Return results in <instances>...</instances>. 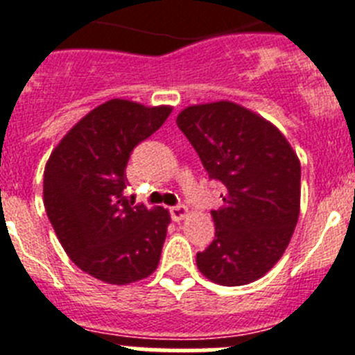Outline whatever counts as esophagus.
<instances>
[{
	"mask_svg": "<svg viewBox=\"0 0 355 355\" xmlns=\"http://www.w3.org/2000/svg\"><path fill=\"white\" fill-rule=\"evenodd\" d=\"M171 215H172V218H174L175 222H181V220H184L188 215H190V209H188L187 206H183V205L174 206V208L171 209Z\"/></svg>",
	"mask_w": 355,
	"mask_h": 355,
	"instance_id": "esophagus-1",
	"label": "esophagus"
}]
</instances>
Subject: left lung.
Returning <instances> with one entry per match:
<instances>
[{
  "label": "left lung",
  "mask_w": 355,
  "mask_h": 355,
  "mask_svg": "<svg viewBox=\"0 0 355 355\" xmlns=\"http://www.w3.org/2000/svg\"><path fill=\"white\" fill-rule=\"evenodd\" d=\"M175 122L224 184V205L211 211L215 240L197 268L222 286L258 281L283 258L299 220V156L270 121L233 101L187 106Z\"/></svg>",
  "instance_id": "obj_1"
}]
</instances>
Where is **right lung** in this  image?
<instances>
[{
  "label": "right lung",
  "instance_id": "right-lung-1",
  "mask_svg": "<svg viewBox=\"0 0 355 355\" xmlns=\"http://www.w3.org/2000/svg\"><path fill=\"white\" fill-rule=\"evenodd\" d=\"M172 106L110 99L56 144L44 168V206L62 247L85 274L130 284L156 270L168 209L130 206L126 165L139 142L159 130Z\"/></svg>",
  "mask_w": 355,
  "mask_h": 355
}]
</instances>
